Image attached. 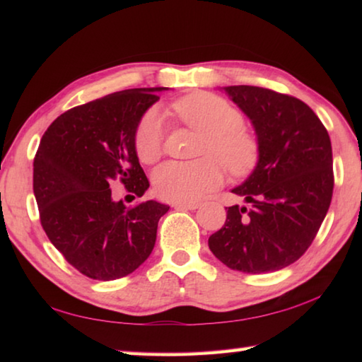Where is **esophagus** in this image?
Listing matches in <instances>:
<instances>
[{
	"label": "esophagus",
	"instance_id": "esophagus-1",
	"mask_svg": "<svg viewBox=\"0 0 362 362\" xmlns=\"http://www.w3.org/2000/svg\"><path fill=\"white\" fill-rule=\"evenodd\" d=\"M175 209H189V211H194L199 207V203H174L173 204Z\"/></svg>",
	"mask_w": 362,
	"mask_h": 362
}]
</instances>
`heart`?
I'll return each instance as SVG.
<instances>
[{"instance_id":"obj_1","label":"heart","mask_w":362,"mask_h":362,"mask_svg":"<svg viewBox=\"0 0 362 362\" xmlns=\"http://www.w3.org/2000/svg\"><path fill=\"white\" fill-rule=\"evenodd\" d=\"M180 119L203 134L196 161H168L153 174L158 196L174 203H193L223 182V166L231 174H246L257 161V140L243 129L244 118L220 97L198 93L183 97L174 105ZM140 161L151 164L164 151V118L151 108L140 119L134 137Z\"/></svg>"}]
</instances>
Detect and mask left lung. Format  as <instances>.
I'll return each instance as SVG.
<instances>
[{
  "label": "left lung",
  "instance_id": "obj_1",
  "mask_svg": "<svg viewBox=\"0 0 362 362\" xmlns=\"http://www.w3.org/2000/svg\"><path fill=\"white\" fill-rule=\"evenodd\" d=\"M222 89L252 122L259 159L231 189L250 207H226L209 249L236 272H276L305 254L329 211L332 145L316 113L296 97L257 86Z\"/></svg>",
  "mask_w": 362,
  "mask_h": 362
}]
</instances>
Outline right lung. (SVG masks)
I'll return each instance as SVG.
<instances>
[{"label":"right lung","instance_id":"obj_1","mask_svg":"<svg viewBox=\"0 0 362 362\" xmlns=\"http://www.w3.org/2000/svg\"><path fill=\"white\" fill-rule=\"evenodd\" d=\"M161 90L168 88L126 89L69 110L47 127L35 155L42 230L90 279H118L142 265L155 247L159 218L169 211L153 199L127 207L110 188L119 180L136 196L148 189L134 137Z\"/></svg>","mask_w":362,"mask_h":362}]
</instances>
